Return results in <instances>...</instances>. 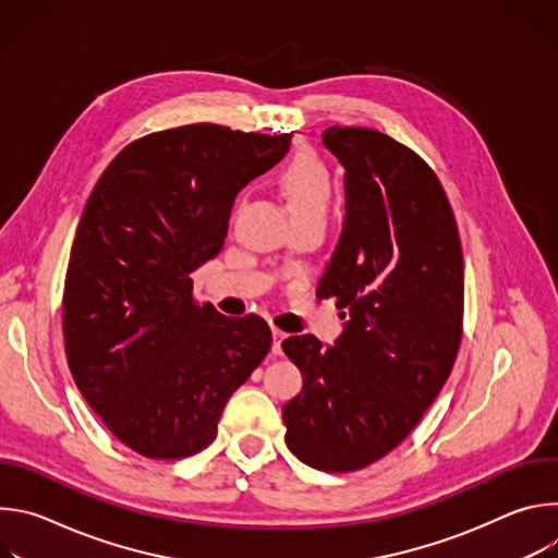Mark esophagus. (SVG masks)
Segmentation results:
<instances>
[{"label":"esophagus","mask_w":558,"mask_h":558,"mask_svg":"<svg viewBox=\"0 0 558 558\" xmlns=\"http://www.w3.org/2000/svg\"><path fill=\"white\" fill-rule=\"evenodd\" d=\"M271 336H274V344H271V353L274 355H282V340L287 338V333H282L280 329H271Z\"/></svg>","instance_id":"obj_1"}]
</instances>
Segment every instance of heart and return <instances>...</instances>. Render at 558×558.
<instances>
[{"label":"heart","mask_w":558,"mask_h":558,"mask_svg":"<svg viewBox=\"0 0 558 558\" xmlns=\"http://www.w3.org/2000/svg\"><path fill=\"white\" fill-rule=\"evenodd\" d=\"M278 185L289 203L295 222L323 218L329 211L333 181L327 166L311 151L293 156L278 177Z\"/></svg>","instance_id":"b5f03b06"}]
</instances>
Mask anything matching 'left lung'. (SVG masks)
Returning a JSON list of instances; mask_svg holds the SVG:
<instances>
[{"mask_svg": "<svg viewBox=\"0 0 558 558\" xmlns=\"http://www.w3.org/2000/svg\"><path fill=\"white\" fill-rule=\"evenodd\" d=\"M347 218L317 287L349 323L336 347L282 342L300 395L282 409L289 450L325 472L362 470L400 446L448 379L463 336V254L448 196L424 158L368 128H329Z\"/></svg>", "mask_w": 558, "mask_h": 558, "instance_id": "left-lung-1", "label": "left lung"}]
</instances>
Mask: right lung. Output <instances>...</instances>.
Returning a JSON list of instances; mask_svg holds the SVG:
<instances>
[{"instance_id": "1", "label": "right lung", "mask_w": 558, "mask_h": 558, "mask_svg": "<svg viewBox=\"0 0 558 558\" xmlns=\"http://www.w3.org/2000/svg\"><path fill=\"white\" fill-rule=\"evenodd\" d=\"M291 134L192 123L125 145L97 181L70 250L61 327L76 388L147 459L207 448L231 392L271 349L263 317L194 300L235 194L276 166Z\"/></svg>"}]
</instances>
